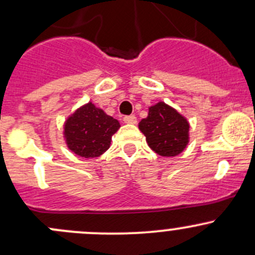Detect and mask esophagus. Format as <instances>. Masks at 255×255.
Wrapping results in <instances>:
<instances>
[{
    "label": "esophagus",
    "instance_id": "esophagus-1",
    "mask_svg": "<svg viewBox=\"0 0 255 255\" xmlns=\"http://www.w3.org/2000/svg\"><path fill=\"white\" fill-rule=\"evenodd\" d=\"M123 121H125V123H127V125H135L136 117L134 116V115H130V116H126L125 119H123Z\"/></svg>",
    "mask_w": 255,
    "mask_h": 255
}]
</instances>
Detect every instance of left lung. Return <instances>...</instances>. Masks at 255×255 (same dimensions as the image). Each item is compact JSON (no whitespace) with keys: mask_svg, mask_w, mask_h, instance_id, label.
Here are the masks:
<instances>
[{"mask_svg":"<svg viewBox=\"0 0 255 255\" xmlns=\"http://www.w3.org/2000/svg\"><path fill=\"white\" fill-rule=\"evenodd\" d=\"M139 129L151 150L163 157L178 156L190 141L189 121L163 102L150 106L146 119L139 122Z\"/></svg>","mask_w":255,"mask_h":255,"instance_id":"obj_1","label":"left lung"}]
</instances>
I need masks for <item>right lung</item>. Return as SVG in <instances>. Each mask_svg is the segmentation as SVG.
<instances>
[{"label":"right lung","instance_id":"1","mask_svg":"<svg viewBox=\"0 0 255 255\" xmlns=\"http://www.w3.org/2000/svg\"><path fill=\"white\" fill-rule=\"evenodd\" d=\"M120 127L116 119L89 102L68 117L64 123V138L72 152L93 158L110 147L111 138Z\"/></svg>","mask_w":255,"mask_h":255}]
</instances>
